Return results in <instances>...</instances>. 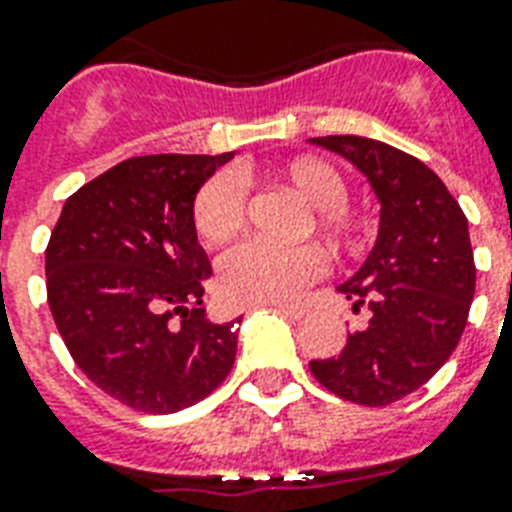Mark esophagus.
<instances>
[{"label": "esophagus", "mask_w": 512, "mask_h": 512, "mask_svg": "<svg viewBox=\"0 0 512 512\" xmlns=\"http://www.w3.org/2000/svg\"><path fill=\"white\" fill-rule=\"evenodd\" d=\"M279 311L284 313V316H287V319H292V321H300L305 316V308L303 305H279Z\"/></svg>", "instance_id": "obj_1"}]
</instances>
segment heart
Wrapping results in <instances>:
<instances>
[{
    "mask_svg": "<svg viewBox=\"0 0 512 512\" xmlns=\"http://www.w3.org/2000/svg\"><path fill=\"white\" fill-rule=\"evenodd\" d=\"M281 180L311 207L313 228L337 247H350L361 236V223L345 207V177L324 159L303 156L281 170ZM244 223V188L236 177L215 175L204 183L193 204V225L207 244H223ZM327 271V257L311 244L273 247L244 241L225 252L217 268L220 295L233 305H268L295 297Z\"/></svg>",
    "mask_w": 512,
    "mask_h": 512,
    "instance_id": "1",
    "label": "heart"
}]
</instances>
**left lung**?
Returning <instances> with one entry per match:
<instances>
[{
  "label": "left lung",
  "mask_w": 512,
  "mask_h": 512,
  "mask_svg": "<svg viewBox=\"0 0 512 512\" xmlns=\"http://www.w3.org/2000/svg\"><path fill=\"white\" fill-rule=\"evenodd\" d=\"M348 159L380 204V228L364 265L340 284L369 324L332 358L311 361L335 396L388 406L425 385L452 356L476 292L468 217L420 159L358 135L311 138Z\"/></svg>",
  "instance_id": "obj_1"
}]
</instances>
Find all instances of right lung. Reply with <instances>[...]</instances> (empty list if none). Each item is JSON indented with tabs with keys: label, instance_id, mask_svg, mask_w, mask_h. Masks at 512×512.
Returning <instances> with one entry per match:
<instances>
[{
	"label": "right lung",
	"instance_id": "obj_1",
	"mask_svg": "<svg viewBox=\"0 0 512 512\" xmlns=\"http://www.w3.org/2000/svg\"><path fill=\"white\" fill-rule=\"evenodd\" d=\"M233 154L135 156L68 196L44 252L52 319L76 366L116 401L172 414L207 398L236 358L239 319L201 305L212 276L196 193Z\"/></svg>",
	"mask_w": 512,
	"mask_h": 512
}]
</instances>
